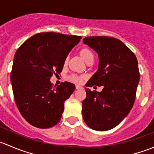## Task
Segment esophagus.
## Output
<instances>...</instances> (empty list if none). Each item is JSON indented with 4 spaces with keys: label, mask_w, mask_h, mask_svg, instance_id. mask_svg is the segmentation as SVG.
I'll return each mask as SVG.
<instances>
[{
    "label": "esophagus",
    "mask_w": 154,
    "mask_h": 154,
    "mask_svg": "<svg viewBox=\"0 0 154 154\" xmlns=\"http://www.w3.org/2000/svg\"><path fill=\"white\" fill-rule=\"evenodd\" d=\"M76 89H80V88H82L83 87H82L81 86H80V85H76Z\"/></svg>",
    "instance_id": "esophagus-1"
}]
</instances>
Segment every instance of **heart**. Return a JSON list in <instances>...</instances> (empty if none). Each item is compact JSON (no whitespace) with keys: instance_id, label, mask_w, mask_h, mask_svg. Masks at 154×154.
<instances>
[{"instance_id":"heart-1","label":"heart","mask_w":154,"mask_h":154,"mask_svg":"<svg viewBox=\"0 0 154 154\" xmlns=\"http://www.w3.org/2000/svg\"><path fill=\"white\" fill-rule=\"evenodd\" d=\"M80 54H81L82 57L84 59L85 61H87L88 60H89L91 57H94V54L93 53L90 51L88 48H83L80 51ZM68 58L66 59L65 60V63H67ZM68 80L72 82V83H81L85 79V75H80V74H71L67 77Z\"/></svg>"}]
</instances>
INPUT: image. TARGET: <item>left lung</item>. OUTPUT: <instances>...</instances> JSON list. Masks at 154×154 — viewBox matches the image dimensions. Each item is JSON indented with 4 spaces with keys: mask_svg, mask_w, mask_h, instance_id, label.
I'll return each instance as SVG.
<instances>
[{
    "mask_svg": "<svg viewBox=\"0 0 154 154\" xmlns=\"http://www.w3.org/2000/svg\"><path fill=\"white\" fill-rule=\"evenodd\" d=\"M83 43L99 57L98 69L86 86H103L100 92L85 88L83 120L93 130L106 131L120 124L133 106L140 78L137 59L121 40L112 37H86Z\"/></svg>",
    "mask_w": 154,
    "mask_h": 154,
    "instance_id": "left-lung-1",
    "label": "left lung"
}]
</instances>
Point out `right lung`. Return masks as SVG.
<instances>
[{"label":"right lung","mask_w":154,"mask_h":154,"mask_svg":"<svg viewBox=\"0 0 154 154\" xmlns=\"http://www.w3.org/2000/svg\"><path fill=\"white\" fill-rule=\"evenodd\" d=\"M81 38L41 32L26 40L15 52L10 76L14 99L21 116L31 125L50 128L61 119L65 101L75 86L65 82L53 87L50 80L63 71L68 53Z\"/></svg>","instance_id":"1"}]
</instances>
